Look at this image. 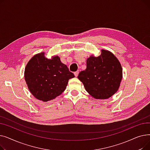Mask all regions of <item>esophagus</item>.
<instances>
[{
    "mask_svg": "<svg viewBox=\"0 0 150 150\" xmlns=\"http://www.w3.org/2000/svg\"><path fill=\"white\" fill-rule=\"evenodd\" d=\"M78 73H79V72H78V71H76V72H74V75H75V76L76 77L78 75Z\"/></svg>",
    "mask_w": 150,
    "mask_h": 150,
    "instance_id": "esophagus-1",
    "label": "esophagus"
}]
</instances>
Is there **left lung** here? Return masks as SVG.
I'll use <instances>...</instances> for the list:
<instances>
[{"instance_id": "obj_1", "label": "left lung", "mask_w": 150, "mask_h": 150, "mask_svg": "<svg viewBox=\"0 0 150 150\" xmlns=\"http://www.w3.org/2000/svg\"><path fill=\"white\" fill-rule=\"evenodd\" d=\"M85 89L96 99H107L117 91L122 78L120 62L109 51L101 50L98 57L88 58L86 69L78 76Z\"/></svg>"}]
</instances>
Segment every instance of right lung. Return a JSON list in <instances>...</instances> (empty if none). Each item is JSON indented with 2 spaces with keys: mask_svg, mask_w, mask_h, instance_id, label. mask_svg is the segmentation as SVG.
I'll return each instance as SVG.
<instances>
[{
  "mask_svg": "<svg viewBox=\"0 0 150 150\" xmlns=\"http://www.w3.org/2000/svg\"><path fill=\"white\" fill-rule=\"evenodd\" d=\"M25 80L28 89L37 99L48 101L64 92L69 80L75 77L58 57L49 59L44 53L35 54L25 69Z\"/></svg>",
  "mask_w": 150,
  "mask_h": 150,
  "instance_id": "1",
  "label": "right lung"
}]
</instances>
